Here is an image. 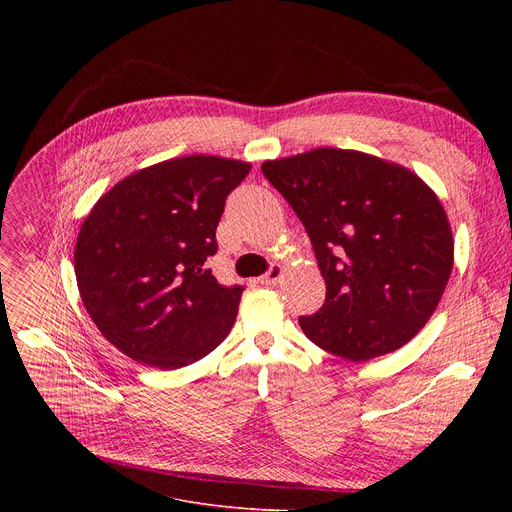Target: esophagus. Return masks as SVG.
<instances>
[{"label": "esophagus", "instance_id": "obj_1", "mask_svg": "<svg viewBox=\"0 0 512 512\" xmlns=\"http://www.w3.org/2000/svg\"><path fill=\"white\" fill-rule=\"evenodd\" d=\"M284 272H286V270H284V265H280V263H278V265H274L272 270L267 272L265 276H261V278H259V282H261L263 286H276V284L280 282V278L284 276Z\"/></svg>", "mask_w": 512, "mask_h": 512}]
</instances>
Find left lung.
Instances as JSON below:
<instances>
[{
    "instance_id": "8db88e82",
    "label": "left lung",
    "mask_w": 512,
    "mask_h": 512,
    "mask_svg": "<svg viewBox=\"0 0 512 512\" xmlns=\"http://www.w3.org/2000/svg\"><path fill=\"white\" fill-rule=\"evenodd\" d=\"M313 242L326 303L299 317L324 351L369 361L413 340L440 305L454 238L438 199L409 168L317 147L261 164Z\"/></svg>"
}]
</instances>
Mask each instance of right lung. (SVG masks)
<instances>
[{"label":"right lung","instance_id":"add662e5","mask_svg":"<svg viewBox=\"0 0 512 512\" xmlns=\"http://www.w3.org/2000/svg\"><path fill=\"white\" fill-rule=\"evenodd\" d=\"M249 161L184 155L159 161L103 193L76 236L80 299L107 342L155 369L191 365L234 326L242 286L205 267L215 228Z\"/></svg>","mask_w":512,"mask_h":512}]
</instances>
